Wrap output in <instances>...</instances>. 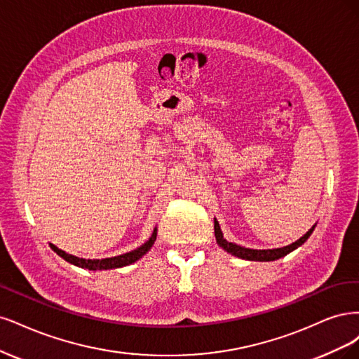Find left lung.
Returning a JSON list of instances; mask_svg holds the SVG:
<instances>
[{"instance_id":"8db88e82","label":"left lung","mask_w":359,"mask_h":359,"mask_svg":"<svg viewBox=\"0 0 359 359\" xmlns=\"http://www.w3.org/2000/svg\"><path fill=\"white\" fill-rule=\"evenodd\" d=\"M316 225L311 226L307 233L297 240L295 243H292V245L289 246H285V248H279V249H269V250H257V249H246V248H241V246H237L236 243H231V241H226L222 236V231H221V226H219L217 221H215V236H216V241L217 245L221 246L222 249H225L228 253H231V255L234 257H238L241 259H249V261H276L282 257H286L289 252L295 250L297 248H299L303 245V243L310 237V234L313 233Z\"/></svg>"}]
</instances>
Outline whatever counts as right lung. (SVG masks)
Returning <instances> with one entry per match:
<instances>
[{
	"mask_svg": "<svg viewBox=\"0 0 359 359\" xmlns=\"http://www.w3.org/2000/svg\"><path fill=\"white\" fill-rule=\"evenodd\" d=\"M156 240V229H154V234L150 237L143 246H140L138 249L123 253V255L114 257V258H106V259H83V258H77L73 255H68L64 250L57 249L56 246L50 245V248L60 255L61 258H64L65 261H68L70 264L77 265V267L82 269H88V270H109V269H119V267H125V265H130L135 261L140 259L144 253H147L150 250V248L154 246V243Z\"/></svg>",
	"mask_w": 359,
	"mask_h": 359,
	"instance_id": "add662e5",
	"label": "right lung"
}]
</instances>
